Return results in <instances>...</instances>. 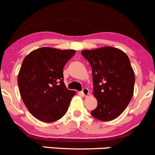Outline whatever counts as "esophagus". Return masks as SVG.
Here are the masks:
<instances>
[{
	"instance_id": "34e87169",
	"label": "esophagus",
	"mask_w": 155,
	"mask_h": 155,
	"mask_svg": "<svg viewBox=\"0 0 155 155\" xmlns=\"http://www.w3.org/2000/svg\"><path fill=\"white\" fill-rule=\"evenodd\" d=\"M82 94L84 97H87L89 94V90L87 88H83V90L82 91Z\"/></svg>"
}]
</instances>
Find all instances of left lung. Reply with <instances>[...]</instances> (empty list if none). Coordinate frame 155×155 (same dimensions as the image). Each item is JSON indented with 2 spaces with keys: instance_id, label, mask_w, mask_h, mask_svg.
I'll return each mask as SVG.
<instances>
[{
  "instance_id": "8db88e82",
  "label": "left lung",
  "mask_w": 155,
  "mask_h": 155,
  "mask_svg": "<svg viewBox=\"0 0 155 155\" xmlns=\"http://www.w3.org/2000/svg\"><path fill=\"white\" fill-rule=\"evenodd\" d=\"M81 53L92 68L97 107L91 112L101 121H110L124 111L133 97L135 76L128 56L118 48L104 47Z\"/></svg>"
}]
</instances>
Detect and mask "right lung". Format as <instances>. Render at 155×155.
Masks as SVG:
<instances>
[{"instance_id": "add662e5", "label": "right lung", "mask_w": 155, "mask_h": 155, "mask_svg": "<svg viewBox=\"0 0 155 155\" xmlns=\"http://www.w3.org/2000/svg\"><path fill=\"white\" fill-rule=\"evenodd\" d=\"M76 50L44 47L23 60L18 76L19 91L30 113L38 120L53 123L66 114L76 92L63 82V69Z\"/></svg>"}]
</instances>
